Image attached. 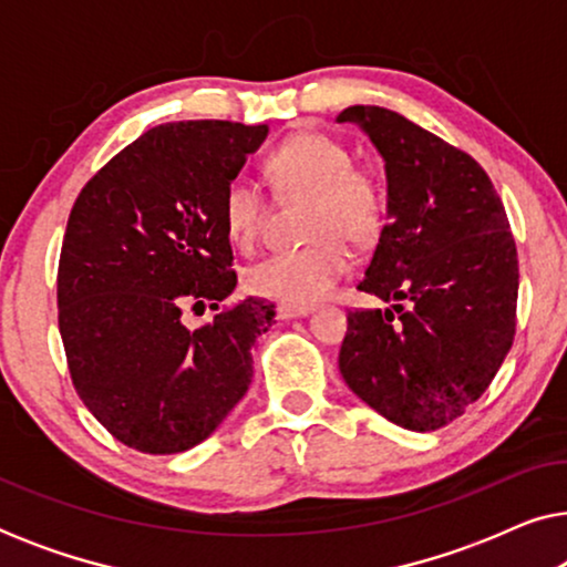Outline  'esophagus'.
Returning a JSON list of instances; mask_svg holds the SVG:
<instances>
[{
	"label": "esophagus",
	"instance_id": "obj_1",
	"mask_svg": "<svg viewBox=\"0 0 567 567\" xmlns=\"http://www.w3.org/2000/svg\"><path fill=\"white\" fill-rule=\"evenodd\" d=\"M309 312H312V307H297V305L278 307V317H281V320H297V317H307Z\"/></svg>",
	"mask_w": 567,
	"mask_h": 567
}]
</instances>
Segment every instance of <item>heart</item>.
Returning <instances> with one entry per match:
<instances>
[{
    "instance_id": "b5f03b06",
    "label": "heart",
    "mask_w": 567,
    "mask_h": 567,
    "mask_svg": "<svg viewBox=\"0 0 567 567\" xmlns=\"http://www.w3.org/2000/svg\"><path fill=\"white\" fill-rule=\"evenodd\" d=\"M270 188L281 200L307 198V245L278 250L252 262L245 284L252 293L284 305L307 307L328 297L351 268L353 245H371L382 235L386 193L379 177L353 165L351 152L320 131H301L266 157ZM224 229L239 250L258 245L268 219V198L250 177H231L221 198Z\"/></svg>"
}]
</instances>
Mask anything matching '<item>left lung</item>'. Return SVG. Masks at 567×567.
<instances>
[{
  "label": "left lung",
  "mask_w": 567,
  "mask_h": 567,
  "mask_svg": "<svg viewBox=\"0 0 567 567\" xmlns=\"http://www.w3.org/2000/svg\"><path fill=\"white\" fill-rule=\"evenodd\" d=\"M384 157L386 224L361 291L392 301L348 312L338 367L386 421L436 431L498 374L516 332L518 258L506 208L467 152L405 115L351 105Z\"/></svg>",
  "instance_id": "1"
}]
</instances>
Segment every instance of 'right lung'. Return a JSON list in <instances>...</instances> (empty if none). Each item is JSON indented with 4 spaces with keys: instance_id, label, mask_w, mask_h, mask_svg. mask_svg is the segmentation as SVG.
I'll list each match as a JSON object with an SVG mask.
<instances>
[{
    "instance_id": "obj_1",
    "label": "right lung",
    "mask_w": 567,
    "mask_h": 567,
    "mask_svg": "<svg viewBox=\"0 0 567 567\" xmlns=\"http://www.w3.org/2000/svg\"><path fill=\"white\" fill-rule=\"evenodd\" d=\"M268 126L181 121L121 150L74 200L59 258V330L76 394L144 454L212 436L252 382L276 305L247 297L198 331L190 303L235 291L221 198Z\"/></svg>"
}]
</instances>
